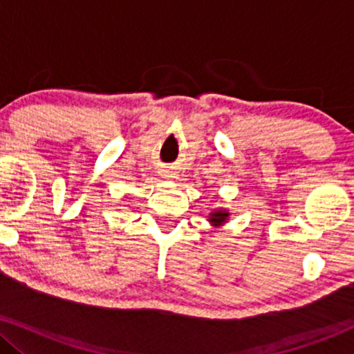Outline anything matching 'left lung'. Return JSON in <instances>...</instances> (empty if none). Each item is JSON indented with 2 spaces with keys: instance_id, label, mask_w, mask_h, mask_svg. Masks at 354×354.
<instances>
[{
  "instance_id": "1",
  "label": "left lung",
  "mask_w": 354,
  "mask_h": 354,
  "mask_svg": "<svg viewBox=\"0 0 354 354\" xmlns=\"http://www.w3.org/2000/svg\"><path fill=\"white\" fill-rule=\"evenodd\" d=\"M228 216H230V213L226 209H214L213 213H209L208 221L213 226H221L223 223H226V219H228Z\"/></svg>"
}]
</instances>
